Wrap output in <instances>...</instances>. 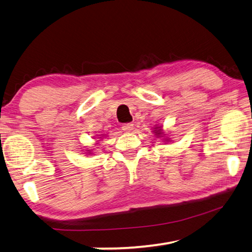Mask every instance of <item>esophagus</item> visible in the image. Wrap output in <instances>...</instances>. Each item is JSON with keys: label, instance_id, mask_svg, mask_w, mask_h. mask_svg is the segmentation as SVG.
<instances>
[{"label": "esophagus", "instance_id": "34e87169", "mask_svg": "<svg viewBox=\"0 0 252 252\" xmlns=\"http://www.w3.org/2000/svg\"><path fill=\"white\" fill-rule=\"evenodd\" d=\"M133 123H125V125H122V130L125 132H131L133 130Z\"/></svg>", "mask_w": 252, "mask_h": 252}]
</instances>
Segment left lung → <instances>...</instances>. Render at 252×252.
Masks as SVG:
<instances>
[{"mask_svg": "<svg viewBox=\"0 0 252 252\" xmlns=\"http://www.w3.org/2000/svg\"><path fill=\"white\" fill-rule=\"evenodd\" d=\"M153 133L156 134L157 138H161L162 141H163V142H169L170 141V138H169V136H167L168 134L164 133L163 129H162V126H156L155 127H153Z\"/></svg>", "mask_w": 252, "mask_h": 252, "instance_id": "8db88e82", "label": "left lung"}]
</instances>
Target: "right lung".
Returning <instances> with one entry per match:
<instances>
[{"label": "right lung", "instance_id": "right-lung-1", "mask_svg": "<svg viewBox=\"0 0 252 252\" xmlns=\"http://www.w3.org/2000/svg\"><path fill=\"white\" fill-rule=\"evenodd\" d=\"M100 136H102V138H103L104 134H101ZM96 139H100V138H96ZM99 141H100V140H99ZM96 144H97V143H96ZM85 151L88 152V155H92V150H85Z\"/></svg>", "mask_w": 252, "mask_h": 252}]
</instances>
